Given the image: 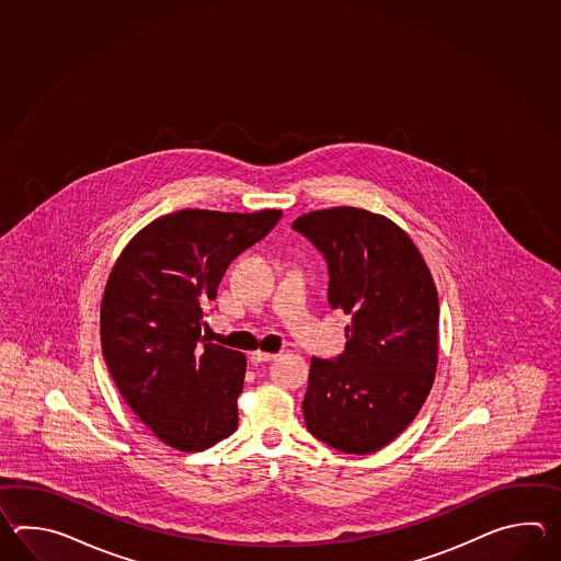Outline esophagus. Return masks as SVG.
I'll list each match as a JSON object with an SVG mask.
<instances>
[{
    "label": "esophagus",
    "mask_w": 561,
    "mask_h": 561,
    "mask_svg": "<svg viewBox=\"0 0 561 561\" xmlns=\"http://www.w3.org/2000/svg\"><path fill=\"white\" fill-rule=\"evenodd\" d=\"M251 363L252 365H261V363H268V360H273L276 358L275 353H264V351H254L251 353Z\"/></svg>",
    "instance_id": "obj_1"
}]
</instances>
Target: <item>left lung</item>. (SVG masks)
Listing matches in <instances>:
<instances>
[{
	"label": "left lung",
	"mask_w": 561,
	"mask_h": 561,
	"mask_svg": "<svg viewBox=\"0 0 561 561\" xmlns=\"http://www.w3.org/2000/svg\"><path fill=\"white\" fill-rule=\"evenodd\" d=\"M293 228L329 266V305L351 317L345 351L310 358L307 430L333 449L379 451L417 417L437 369L439 300L427 264L387 216L336 206Z\"/></svg>",
	"instance_id": "obj_1"
}]
</instances>
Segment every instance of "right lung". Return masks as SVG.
I'll return each mask as SVG.
<instances>
[{"mask_svg":"<svg viewBox=\"0 0 561 561\" xmlns=\"http://www.w3.org/2000/svg\"><path fill=\"white\" fill-rule=\"evenodd\" d=\"M280 216L196 208L160 216L107 276L100 336L110 375L144 425L179 451H203L237 431L247 357L206 343L204 307L228 264Z\"/></svg>","mask_w":561,"mask_h":561,"instance_id":"obj_1","label":"right lung"}]
</instances>
